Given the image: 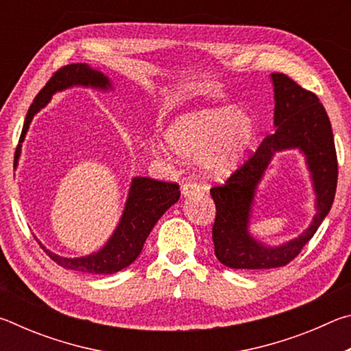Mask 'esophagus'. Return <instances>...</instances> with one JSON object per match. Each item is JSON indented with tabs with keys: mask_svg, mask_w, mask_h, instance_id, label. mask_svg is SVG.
<instances>
[{
	"mask_svg": "<svg viewBox=\"0 0 351 351\" xmlns=\"http://www.w3.org/2000/svg\"><path fill=\"white\" fill-rule=\"evenodd\" d=\"M199 190L201 189L197 182H186V184H182L181 193H182V197H190V195L199 193Z\"/></svg>",
	"mask_w": 351,
	"mask_h": 351,
	"instance_id": "1",
	"label": "esophagus"
}]
</instances>
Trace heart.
Instances as JSON below:
<instances>
[{
	"label": "heart",
	"instance_id": "obj_1",
	"mask_svg": "<svg viewBox=\"0 0 351 351\" xmlns=\"http://www.w3.org/2000/svg\"><path fill=\"white\" fill-rule=\"evenodd\" d=\"M254 121L240 108L199 110L178 116L164 128L169 150L182 159L198 158L209 176H224L237 169L254 139ZM164 152L161 144L153 145Z\"/></svg>",
	"mask_w": 351,
	"mask_h": 351
}]
</instances>
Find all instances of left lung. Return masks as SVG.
<instances>
[{
	"label": "left lung",
	"mask_w": 351,
	"mask_h": 351,
	"mask_svg": "<svg viewBox=\"0 0 351 351\" xmlns=\"http://www.w3.org/2000/svg\"><path fill=\"white\" fill-rule=\"evenodd\" d=\"M274 85L276 132L266 136L247 161L223 186L210 189L217 215L212 240L217 258L232 269H271L288 265L316 234L335 201L337 156L328 114L319 97L288 75L271 74ZM299 147L306 154L317 193L311 228L280 247H266L248 234L254 190L277 151Z\"/></svg>",
	"instance_id": "8db88e82"
}]
</instances>
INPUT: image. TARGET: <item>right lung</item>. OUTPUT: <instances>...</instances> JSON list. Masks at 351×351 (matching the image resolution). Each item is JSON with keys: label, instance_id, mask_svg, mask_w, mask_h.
<instances>
[{"label": "right lung", "instance_id": "obj_1", "mask_svg": "<svg viewBox=\"0 0 351 351\" xmlns=\"http://www.w3.org/2000/svg\"><path fill=\"white\" fill-rule=\"evenodd\" d=\"M71 86H90L102 91L112 90L108 77L100 71L88 66L86 63H73L58 69L46 83L43 90L37 94L27 111L19 147L15 152L14 167L19 165L21 144L34 116L49 104L52 94L68 90ZM180 186L176 182H164L152 180V178L136 176L132 181L121 221L100 251L86 255V257L66 258L51 252L41 243L40 246L62 268L90 272V274H114V272L127 268L139 257L154 224L170 206H173L180 199Z\"/></svg>", "mask_w": 351, "mask_h": 351}]
</instances>
